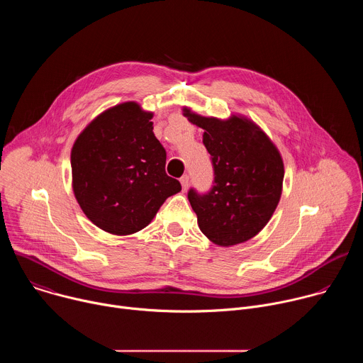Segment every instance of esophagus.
Segmentation results:
<instances>
[{
	"mask_svg": "<svg viewBox=\"0 0 363 363\" xmlns=\"http://www.w3.org/2000/svg\"><path fill=\"white\" fill-rule=\"evenodd\" d=\"M181 185H182V191H186L188 189V185H189V177L188 175H184L181 178Z\"/></svg>",
	"mask_w": 363,
	"mask_h": 363,
	"instance_id": "34e87169",
	"label": "esophagus"
}]
</instances>
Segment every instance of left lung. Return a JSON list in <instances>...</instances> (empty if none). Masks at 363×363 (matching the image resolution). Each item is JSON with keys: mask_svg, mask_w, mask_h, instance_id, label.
Listing matches in <instances>:
<instances>
[{"mask_svg": "<svg viewBox=\"0 0 363 363\" xmlns=\"http://www.w3.org/2000/svg\"><path fill=\"white\" fill-rule=\"evenodd\" d=\"M184 116L203 129L202 142L214 169L208 192L188 191L199 230L223 247L252 238L269 223L281 196L284 167L277 147L248 119L220 121L189 109Z\"/></svg>", "mask_w": 363, "mask_h": 363, "instance_id": "left-lung-1", "label": "left lung"}]
</instances>
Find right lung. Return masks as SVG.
<instances>
[{"label":"right lung","mask_w":363,"mask_h":363,"mask_svg":"<svg viewBox=\"0 0 363 363\" xmlns=\"http://www.w3.org/2000/svg\"><path fill=\"white\" fill-rule=\"evenodd\" d=\"M150 112L126 101L99 115L72 149L73 191L86 217L116 235L133 234L181 191L165 172L167 150L153 135Z\"/></svg>","instance_id":"add662e5"}]
</instances>
